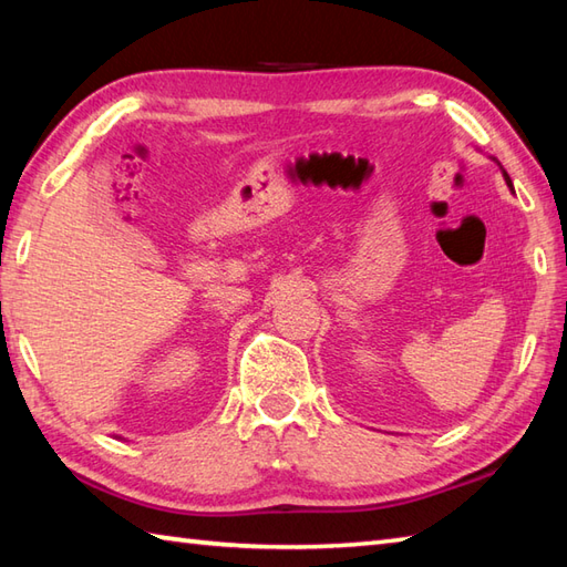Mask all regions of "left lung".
Segmentation results:
<instances>
[{
    "label": "left lung",
    "instance_id": "1",
    "mask_svg": "<svg viewBox=\"0 0 567 567\" xmlns=\"http://www.w3.org/2000/svg\"><path fill=\"white\" fill-rule=\"evenodd\" d=\"M492 161H495V163H497V165H499V171H502V177H504V183H507V187H509V189H512V192H514V185H512V177H509V175H507V171H504V167H502V163H499V161H497V158H492Z\"/></svg>",
    "mask_w": 567,
    "mask_h": 567
}]
</instances>
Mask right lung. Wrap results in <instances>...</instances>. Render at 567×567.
<instances>
[{"label": "right lung", "instance_id": "add662e5", "mask_svg": "<svg viewBox=\"0 0 567 567\" xmlns=\"http://www.w3.org/2000/svg\"><path fill=\"white\" fill-rule=\"evenodd\" d=\"M118 439H122V436H118Z\"/></svg>", "mask_w": 567, "mask_h": 567}]
</instances>
